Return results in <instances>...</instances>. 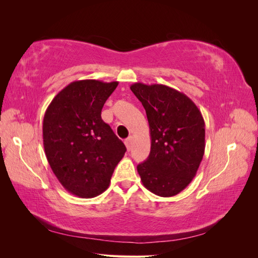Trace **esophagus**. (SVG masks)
Listing matches in <instances>:
<instances>
[{
  "label": "esophagus",
  "instance_id": "1",
  "mask_svg": "<svg viewBox=\"0 0 258 258\" xmlns=\"http://www.w3.org/2000/svg\"><path fill=\"white\" fill-rule=\"evenodd\" d=\"M132 141H134V137H129L128 139H126V141H124V144H126V147H127V150H128V151H130V150H131Z\"/></svg>",
  "mask_w": 258,
  "mask_h": 258
}]
</instances>
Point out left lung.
I'll use <instances>...</instances> for the list:
<instances>
[{
  "mask_svg": "<svg viewBox=\"0 0 258 258\" xmlns=\"http://www.w3.org/2000/svg\"><path fill=\"white\" fill-rule=\"evenodd\" d=\"M130 89L145 108L151 132L150 156L137 167L141 181L157 196H175L204 158V117L188 97L166 85L135 83Z\"/></svg>",
  "mask_w": 258,
  "mask_h": 258,
  "instance_id": "1",
  "label": "left lung"
}]
</instances>
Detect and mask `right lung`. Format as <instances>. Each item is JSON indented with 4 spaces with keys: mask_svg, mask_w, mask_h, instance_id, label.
Here are the masks:
<instances>
[{
    "mask_svg": "<svg viewBox=\"0 0 258 258\" xmlns=\"http://www.w3.org/2000/svg\"><path fill=\"white\" fill-rule=\"evenodd\" d=\"M118 82L83 80L69 84L44 115L46 157L58 181L81 198L107 189L126 146L101 118V111Z\"/></svg>",
    "mask_w": 258,
    "mask_h": 258,
    "instance_id": "add662e5",
    "label": "right lung"
}]
</instances>
